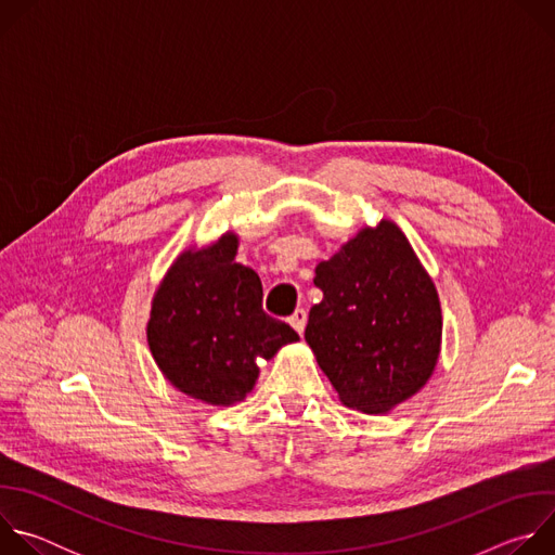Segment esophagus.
Segmentation results:
<instances>
[{
  "label": "esophagus",
  "mask_w": 555,
  "mask_h": 555,
  "mask_svg": "<svg viewBox=\"0 0 555 555\" xmlns=\"http://www.w3.org/2000/svg\"><path fill=\"white\" fill-rule=\"evenodd\" d=\"M289 325L302 336L305 325H307V311H305V309H296V311L289 315Z\"/></svg>",
  "instance_id": "obj_1"
}]
</instances>
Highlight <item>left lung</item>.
<instances>
[{"label": "left lung", "instance_id": "8db88e82", "mask_svg": "<svg viewBox=\"0 0 555 555\" xmlns=\"http://www.w3.org/2000/svg\"><path fill=\"white\" fill-rule=\"evenodd\" d=\"M323 300L309 309L305 340L343 404L388 413L433 375L441 349L435 283L404 232L382 219L315 266Z\"/></svg>", "mask_w": 555, "mask_h": 555}]
</instances>
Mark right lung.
Segmentation results:
<instances>
[{"mask_svg": "<svg viewBox=\"0 0 555 555\" xmlns=\"http://www.w3.org/2000/svg\"><path fill=\"white\" fill-rule=\"evenodd\" d=\"M225 232L204 250L178 257L153 298L149 349L165 377L195 400L217 406L253 390L257 358L270 360L298 334L263 311L261 279L234 261Z\"/></svg>", "mask_w": 555, "mask_h": 555, "instance_id": "add662e5", "label": "right lung"}]
</instances>
